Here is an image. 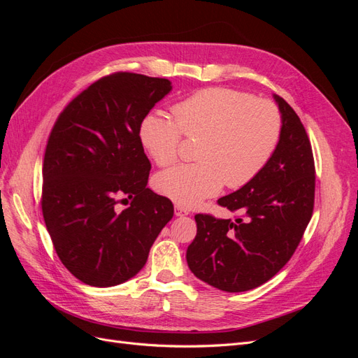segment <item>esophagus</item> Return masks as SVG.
Returning <instances> with one entry per match:
<instances>
[{
  "instance_id": "esophagus-1",
  "label": "esophagus",
  "mask_w": 358,
  "mask_h": 358,
  "mask_svg": "<svg viewBox=\"0 0 358 358\" xmlns=\"http://www.w3.org/2000/svg\"><path fill=\"white\" fill-rule=\"evenodd\" d=\"M188 213H189V210L185 209V208H182L180 204H176V206H175V215H176V216H185V215H188Z\"/></svg>"
}]
</instances>
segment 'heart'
<instances>
[{
	"mask_svg": "<svg viewBox=\"0 0 358 358\" xmlns=\"http://www.w3.org/2000/svg\"><path fill=\"white\" fill-rule=\"evenodd\" d=\"M173 117L149 113L140 138L161 167L179 158L182 134L201 136L192 164L159 173L155 188L180 206H196L224 183L239 188L252 180L275 154L282 117L268 100L231 88H206L173 106Z\"/></svg>",
	"mask_w": 358,
	"mask_h": 358,
	"instance_id": "1",
	"label": "heart"
}]
</instances>
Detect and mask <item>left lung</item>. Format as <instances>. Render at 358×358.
<instances>
[{
	"label": "left lung",
	"instance_id": "left-lung-1",
	"mask_svg": "<svg viewBox=\"0 0 358 358\" xmlns=\"http://www.w3.org/2000/svg\"><path fill=\"white\" fill-rule=\"evenodd\" d=\"M282 133L266 167L218 204L236 220L196 215L197 236L187 249L191 272L209 285L242 292L272 279L297 249L312 218L315 164L306 129L275 95Z\"/></svg>",
	"mask_w": 358,
	"mask_h": 358
}]
</instances>
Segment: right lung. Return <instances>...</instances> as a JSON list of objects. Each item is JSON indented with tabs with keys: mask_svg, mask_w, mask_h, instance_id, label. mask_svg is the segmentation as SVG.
Returning a JSON list of instances; mask_svg holds the SVG:
<instances>
[{
	"mask_svg": "<svg viewBox=\"0 0 358 358\" xmlns=\"http://www.w3.org/2000/svg\"><path fill=\"white\" fill-rule=\"evenodd\" d=\"M170 91L169 79L104 76L52 128L43 218L61 263L83 284L113 287L136 276L173 218V203L146 188L150 162L140 138L142 121Z\"/></svg>",
	"mask_w": 358,
	"mask_h": 358,
	"instance_id": "obj_1",
	"label": "right lung"
}]
</instances>
